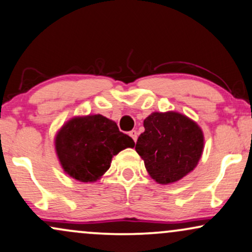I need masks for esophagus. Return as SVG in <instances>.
Segmentation results:
<instances>
[{"label":"esophagus","mask_w":252,"mask_h":252,"mask_svg":"<svg viewBox=\"0 0 252 252\" xmlns=\"http://www.w3.org/2000/svg\"><path fill=\"white\" fill-rule=\"evenodd\" d=\"M129 135H131V138L133 139V140L136 141V139H138V132H136L135 129H133V131L129 132Z\"/></svg>","instance_id":"esophagus-1"}]
</instances>
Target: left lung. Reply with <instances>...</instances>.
Segmentation results:
<instances>
[{"label": "left lung", "mask_w": 252, "mask_h": 252, "mask_svg": "<svg viewBox=\"0 0 252 252\" xmlns=\"http://www.w3.org/2000/svg\"><path fill=\"white\" fill-rule=\"evenodd\" d=\"M144 127L135 151L155 181L176 182L196 167L203 151V133L196 123L176 112H154Z\"/></svg>", "instance_id": "8db88e82"}]
</instances>
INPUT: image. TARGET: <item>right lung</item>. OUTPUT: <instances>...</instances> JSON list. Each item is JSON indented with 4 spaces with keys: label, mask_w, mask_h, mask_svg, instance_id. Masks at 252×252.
Wrapping results in <instances>:
<instances>
[{
    "label": "right lung",
    "mask_w": 252,
    "mask_h": 252,
    "mask_svg": "<svg viewBox=\"0 0 252 252\" xmlns=\"http://www.w3.org/2000/svg\"><path fill=\"white\" fill-rule=\"evenodd\" d=\"M134 145L114 121L100 114L73 118L56 136V152L62 167L82 182L97 181L110 168L113 155Z\"/></svg>",
    "instance_id": "right-lung-1"
}]
</instances>
